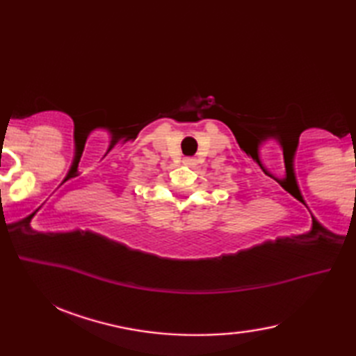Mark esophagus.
<instances>
[{"label":"esophagus","mask_w":356,"mask_h":356,"mask_svg":"<svg viewBox=\"0 0 356 356\" xmlns=\"http://www.w3.org/2000/svg\"><path fill=\"white\" fill-rule=\"evenodd\" d=\"M185 163L194 166V165H195V159H194V157H186V159H185Z\"/></svg>","instance_id":"obj_1"}]
</instances>
